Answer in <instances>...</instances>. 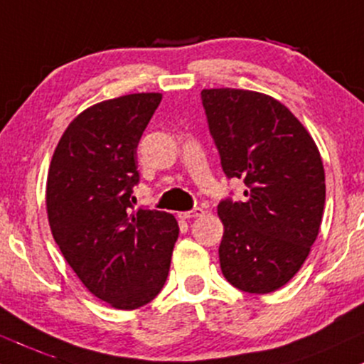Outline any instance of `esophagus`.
Returning a JSON list of instances; mask_svg holds the SVG:
<instances>
[{
  "mask_svg": "<svg viewBox=\"0 0 364 364\" xmlns=\"http://www.w3.org/2000/svg\"><path fill=\"white\" fill-rule=\"evenodd\" d=\"M203 215H204L203 208H194V210L191 211H182V213H178L181 218H198V216H203Z\"/></svg>",
  "mask_w": 364,
  "mask_h": 364,
  "instance_id": "esophagus-1",
  "label": "esophagus"
}]
</instances>
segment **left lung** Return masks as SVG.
<instances>
[{"instance_id": "8db88e82", "label": "left lung", "mask_w": 364, "mask_h": 364, "mask_svg": "<svg viewBox=\"0 0 364 364\" xmlns=\"http://www.w3.org/2000/svg\"><path fill=\"white\" fill-rule=\"evenodd\" d=\"M208 127L244 201L223 199L220 267L240 291L268 294L299 272L320 232L325 170L304 125L280 101L244 89H203Z\"/></svg>"}]
</instances>
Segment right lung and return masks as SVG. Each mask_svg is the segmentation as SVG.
<instances>
[{
  "instance_id": "1",
  "label": "right lung",
  "mask_w": 364,
  "mask_h": 364,
  "mask_svg": "<svg viewBox=\"0 0 364 364\" xmlns=\"http://www.w3.org/2000/svg\"><path fill=\"white\" fill-rule=\"evenodd\" d=\"M160 101V92L127 94L84 109L48 171V220L61 255L89 292L117 309L160 294L178 237L173 215L130 201L137 144Z\"/></svg>"
}]
</instances>
